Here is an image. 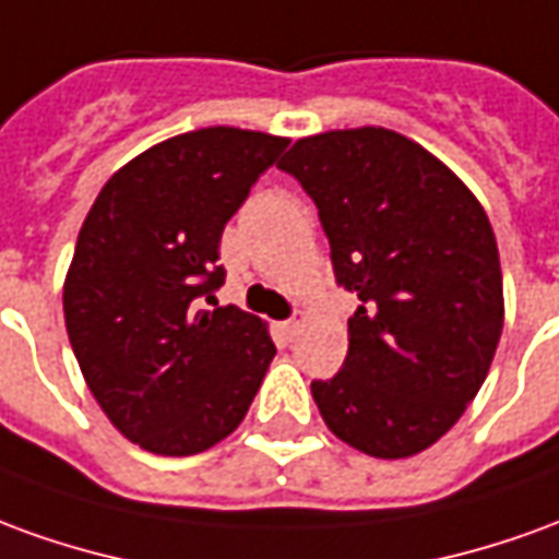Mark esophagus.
I'll return each instance as SVG.
<instances>
[{
  "label": "esophagus",
  "mask_w": 559,
  "mask_h": 559,
  "mask_svg": "<svg viewBox=\"0 0 559 559\" xmlns=\"http://www.w3.org/2000/svg\"><path fill=\"white\" fill-rule=\"evenodd\" d=\"M302 323H306V318H302V314H293L290 320H284V323H281V333L287 335V338H293V335L302 330Z\"/></svg>",
  "instance_id": "34e87169"
}]
</instances>
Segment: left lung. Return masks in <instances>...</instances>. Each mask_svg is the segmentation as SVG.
I'll return each mask as SVG.
<instances>
[{
  "instance_id": "left-lung-1",
  "label": "left lung",
  "mask_w": 559,
  "mask_h": 559,
  "mask_svg": "<svg viewBox=\"0 0 559 559\" xmlns=\"http://www.w3.org/2000/svg\"><path fill=\"white\" fill-rule=\"evenodd\" d=\"M278 169L311 197L335 284L360 299L342 369L311 381L320 417L369 456L424 451L475 400L502 335L487 214L448 166L381 127L299 139Z\"/></svg>"
}]
</instances>
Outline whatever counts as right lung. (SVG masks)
I'll use <instances>...</instances> for the list:
<instances>
[{
  "label": "right lung",
  "mask_w": 559,
  "mask_h": 559,
  "mask_svg": "<svg viewBox=\"0 0 559 559\" xmlns=\"http://www.w3.org/2000/svg\"><path fill=\"white\" fill-rule=\"evenodd\" d=\"M287 139L209 127L115 171L78 233L62 287L90 393L130 442L190 456L239 427L275 345L224 287L221 236Z\"/></svg>",
  "instance_id": "right-lung-1"
}]
</instances>
